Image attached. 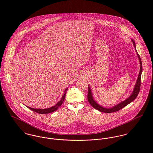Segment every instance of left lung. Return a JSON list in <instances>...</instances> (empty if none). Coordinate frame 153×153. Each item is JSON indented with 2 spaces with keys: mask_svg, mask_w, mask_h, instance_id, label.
Returning a JSON list of instances; mask_svg holds the SVG:
<instances>
[{
  "mask_svg": "<svg viewBox=\"0 0 153 153\" xmlns=\"http://www.w3.org/2000/svg\"><path fill=\"white\" fill-rule=\"evenodd\" d=\"M131 40H132V42L133 45H134V48L135 49V42H134V41L132 39H131ZM135 51H136V49H135ZM136 52H137V51H136ZM137 56H138V57L139 58V61H140V72H139V75H138V79H137L136 84L135 85V87H134V89L133 92L131 94V96L128 98L125 101H123L120 104L117 105L116 106H115V107H112L111 108H104V107L99 105L93 100L92 97L91 91L90 89V88L89 87H88V102H89V104H91V105L92 107H94V108H95V109H97V110H98V111H100L101 112H105V113L114 112L118 111L120 109H122L123 108L125 107L126 106H127L128 104H129L130 102H131L132 101H133L137 98V95L139 94L140 90V87H141V73H142V71H143V66H142V63H141L140 56L138 55V53H137Z\"/></svg>",
  "mask_w": 153,
  "mask_h": 153,
  "instance_id": "left-lung-1",
  "label": "left lung"
}]
</instances>
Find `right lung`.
Here are the masks:
<instances>
[{
	"mask_svg": "<svg viewBox=\"0 0 153 153\" xmlns=\"http://www.w3.org/2000/svg\"><path fill=\"white\" fill-rule=\"evenodd\" d=\"M68 89V88H66L65 91V94H64V95L62 96L61 100L54 106H53L52 107H51V108H46V109H35V108H30V107H27L28 108H29L31 110H32L33 111L36 112V113H38V114H49V113H51L52 112H54L55 111L56 109L58 108V107H59L63 103V101H64L65 100V98L66 95V90ZM27 107V106H26Z\"/></svg>",
	"mask_w": 153,
	"mask_h": 153,
	"instance_id": "1",
	"label": "right lung"
}]
</instances>
